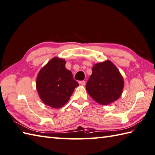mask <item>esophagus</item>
Wrapping results in <instances>:
<instances>
[{
    "mask_svg": "<svg viewBox=\"0 0 155 155\" xmlns=\"http://www.w3.org/2000/svg\"><path fill=\"white\" fill-rule=\"evenodd\" d=\"M79 84L82 86H84L86 84V81H79Z\"/></svg>",
    "mask_w": 155,
    "mask_h": 155,
    "instance_id": "1",
    "label": "esophagus"
}]
</instances>
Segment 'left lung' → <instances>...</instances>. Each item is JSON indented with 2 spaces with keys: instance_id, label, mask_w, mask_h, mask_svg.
I'll return each mask as SVG.
<instances>
[{
  "instance_id": "left-lung-1",
  "label": "left lung",
  "mask_w": 155,
  "mask_h": 155,
  "mask_svg": "<svg viewBox=\"0 0 155 155\" xmlns=\"http://www.w3.org/2000/svg\"><path fill=\"white\" fill-rule=\"evenodd\" d=\"M124 78L116 65L107 60L95 64L86 82V91L95 101L103 106L114 102L124 90Z\"/></svg>"
}]
</instances>
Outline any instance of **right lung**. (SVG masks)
<instances>
[{"label":"right lung","mask_w":155,"mask_h":155,"mask_svg":"<svg viewBox=\"0 0 155 155\" xmlns=\"http://www.w3.org/2000/svg\"><path fill=\"white\" fill-rule=\"evenodd\" d=\"M66 61L55 57L39 71L36 89L39 98L47 106L61 108L70 99L79 84L71 71L65 68Z\"/></svg>","instance_id":"add662e5"}]
</instances>
